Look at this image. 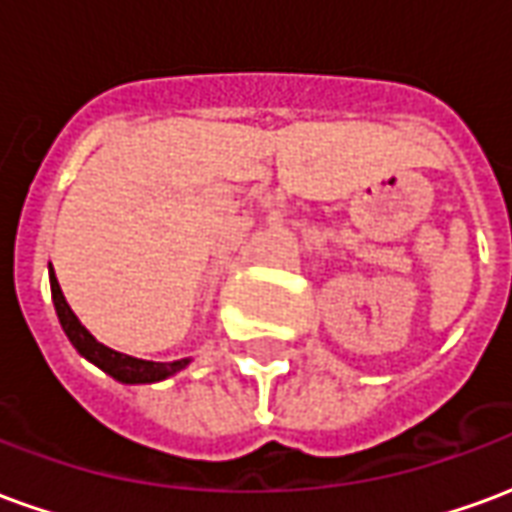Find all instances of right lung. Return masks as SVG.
I'll use <instances>...</instances> for the list:
<instances>
[{
	"mask_svg": "<svg viewBox=\"0 0 512 512\" xmlns=\"http://www.w3.org/2000/svg\"><path fill=\"white\" fill-rule=\"evenodd\" d=\"M51 277V299H54V307H57V318H60L62 329L68 334V340L73 343V348L90 359L93 365H98L104 373H109L117 381L123 384H153V381H161V378H169L172 373H178L183 367L189 365V359H180V362H145V359H134V356L120 354V351H112L106 348L104 343H98L93 334L84 329L79 318L73 315V310L68 307V301L62 296L60 282L54 277V271L49 274Z\"/></svg>",
	"mask_w": 512,
	"mask_h": 512,
	"instance_id": "right-lung-1",
	"label": "right lung"
}]
</instances>
